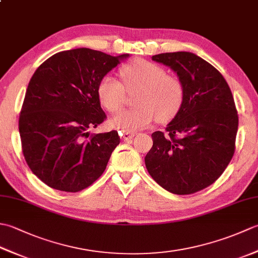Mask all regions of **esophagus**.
<instances>
[{
	"mask_svg": "<svg viewBox=\"0 0 258 258\" xmlns=\"http://www.w3.org/2000/svg\"><path fill=\"white\" fill-rule=\"evenodd\" d=\"M120 136H122L123 141H130L131 139H133V138H134V133L123 132V133H120Z\"/></svg>",
	"mask_w": 258,
	"mask_h": 258,
	"instance_id": "esophagus-1",
	"label": "esophagus"
}]
</instances>
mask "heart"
I'll return each mask as SVG.
<instances>
[{
  "label": "heart",
  "instance_id": "heart-1",
  "mask_svg": "<svg viewBox=\"0 0 258 258\" xmlns=\"http://www.w3.org/2000/svg\"><path fill=\"white\" fill-rule=\"evenodd\" d=\"M125 89L138 91L133 108L119 112L109 119V125L122 132H134L149 126L155 117L161 122L173 118L183 101V86L160 65L144 59H136L120 70ZM124 86L111 75H106L97 86L102 105L109 112L122 107Z\"/></svg>",
  "mask_w": 258,
  "mask_h": 258
}]
</instances>
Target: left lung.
<instances>
[{
  "label": "left lung",
  "mask_w": 258,
  "mask_h": 258,
  "mask_svg": "<svg viewBox=\"0 0 258 258\" xmlns=\"http://www.w3.org/2000/svg\"><path fill=\"white\" fill-rule=\"evenodd\" d=\"M152 59L177 74L183 101L166 133L152 134L145 165L163 188L193 194L215 182L234 155L238 115L233 94L223 75L194 53H162Z\"/></svg>",
  "instance_id": "obj_1"
}]
</instances>
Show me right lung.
<instances>
[{
  "instance_id": "right-lung-1",
  "label": "right lung",
  "mask_w": 258,
  "mask_h": 258,
  "mask_svg": "<svg viewBox=\"0 0 258 258\" xmlns=\"http://www.w3.org/2000/svg\"><path fill=\"white\" fill-rule=\"evenodd\" d=\"M128 56L75 48L54 54L33 74L19 131L27 165L47 186L76 193L105 171L119 136L116 131L90 135L106 118L97 86Z\"/></svg>"
}]
</instances>
